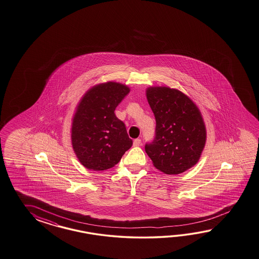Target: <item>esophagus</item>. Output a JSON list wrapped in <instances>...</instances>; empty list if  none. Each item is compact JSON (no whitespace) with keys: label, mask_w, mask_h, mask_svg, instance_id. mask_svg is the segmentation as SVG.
Returning <instances> with one entry per match:
<instances>
[{"label":"esophagus","mask_w":259,"mask_h":259,"mask_svg":"<svg viewBox=\"0 0 259 259\" xmlns=\"http://www.w3.org/2000/svg\"><path fill=\"white\" fill-rule=\"evenodd\" d=\"M140 145H141V139H137L134 140V146H135V147H138V146Z\"/></svg>","instance_id":"34e87169"}]
</instances>
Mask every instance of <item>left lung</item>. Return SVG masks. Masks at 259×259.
<instances>
[{"mask_svg":"<svg viewBox=\"0 0 259 259\" xmlns=\"http://www.w3.org/2000/svg\"><path fill=\"white\" fill-rule=\"evenodd\" d=\"M146 95L156 120L155 137L146 144V152L159 170L168 175L183 173L198 162L206 143L201 113L176 89L150 87Z\"/></svg>","mask_w":259,"mask_h":259,"instance_id":"obj_1","label":"left lung"}]
</instances>
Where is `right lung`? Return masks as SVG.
<instances>
[{
	"label": "right lung",
	"mask_w": 259,
	"mask_h": 259,
	"mask_svg": "<svg viewBox=\"0 0 259 259\" xmlns=\"http://www.w3.org/2000/svg\"><path fill=\"white\" fill-rule=\"evenodd\" d=\"M129 92L120 83H102L90 89L79 102L71 139L76 157L86 168H111L132 147L125 124L114 112Z\"/></svg>",
	"instance_id": "right-lung-1"
}]
</instances>
